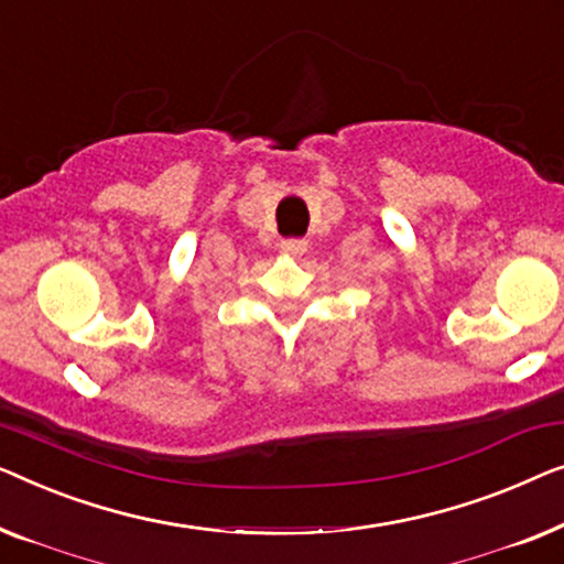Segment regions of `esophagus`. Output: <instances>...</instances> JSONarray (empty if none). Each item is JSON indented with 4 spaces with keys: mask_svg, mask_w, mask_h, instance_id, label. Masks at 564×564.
Segmentation results:
<instances>
[{
    "mask_svg": "<svg viewBox=\"0 0 564 564\" xmlns=\"http://www.w3.org/2000/svg\"><path fill=\"white\" fill-rule=\"evenodd\" d=\"M306 240H301V237H289V240L281 242V250L289 252V256H301V252L306 250Z\"/></svg>",
    "mask_w": 564,
    "mask_h": 564,
    "instance_id": "esophagus-1",
    "label": "esophagus"
}]
</instances>
